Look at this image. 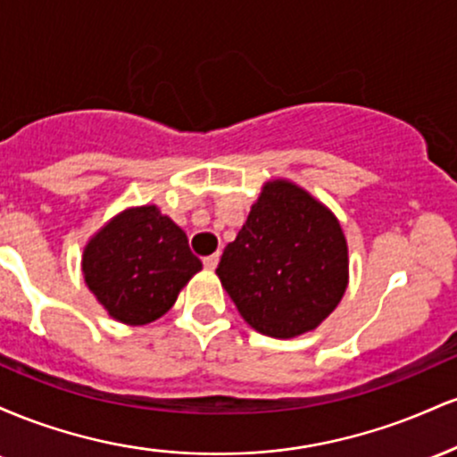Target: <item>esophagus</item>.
Listing matches in <instances>:
<instances>
[{"mask_svg": "<svg viewBox=\"0 0 457 457\" xmlns=\"http://www.w3.org/2000/svg\"><path fill=\"white\" fill-rule=\"evenodd\" d=\"M219 258H221V255H219V251H217V253H212V255H206V258H204V266H206L208 270H214V269H217V264H219Z\"/></svg>", "mask_w": 457, "mask_h": 457, "instance_id": "1", "label": "esophagus"}]
</instances>
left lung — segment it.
Returning <instances> with one entry per match:
<instances>
[{
	"label": "left lung",
	"instance_id": "obj_1",
	"mask_svg": "<svg viewBox=\"0 0 457 457\" xmlns=\"http://www.w3.org/2000/svg\"><path fill=\"white\" fill-rule=\"evenodd\" d=\"M240 316L277 339L316 328L348 286L337 219L307 191L269 182L217 269Z\"/></svg>",
	"mask_w": 457,
	"mask_h": 457
}]
</instances>
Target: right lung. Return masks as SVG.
I'll list each match as a JSON object with an SVG mask.
<instances>
[{"label":"right lung","instance_id":"1","mask_svg":"<svg viewBox=\"0 0 457 457\" xmlns=\"http://www.w3.org/2000/svg\"><path fill=\"white\" fill-rule=\"evenodd\" d=\"M199 269L187 234L156 206L118 214L83 251L87 287L124 324H148L170 312Z\"/></svg>","mask_w":457,"mask_h":457}]
</instances>
